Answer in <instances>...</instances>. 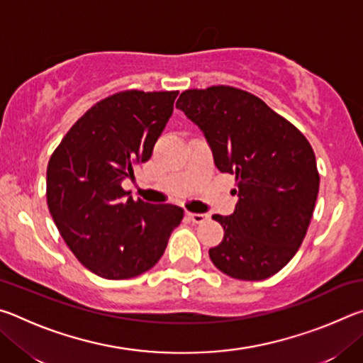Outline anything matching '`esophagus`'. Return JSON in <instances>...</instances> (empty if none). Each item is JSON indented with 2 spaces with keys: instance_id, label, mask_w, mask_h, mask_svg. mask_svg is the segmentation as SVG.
Wrapping results in <instances>:
<instances>
[{
  "instance_id": "obj_1",
  "label": "esophagus",
  "mask_w": 363,
  "mask_h": 363,
  "mask_svg": "<svg viewBox=\"0 0 363 363\" xmlns=\"http://www.w3.org/2000/svg\"><path fill=\"white\" fill-rule=\"evenodd\" d=\"M187 218L192 220L194 224H203L208 219L206 214H201V213H187Z\"/></svg>"
}]
</instances>
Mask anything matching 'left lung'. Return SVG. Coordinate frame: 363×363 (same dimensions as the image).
Masks as SVG:
<instances>
[{
    "label": "left lung",
    "mask_w": 363,
    "mask_h": 363,
    "mask_svg": "<svg viewBox=\"0 0 363 363\" xmlns=\"http://www.w3.org/2000/svg\"><path fill=\"white\" fill-rule=\"evenodd\" d=\"M176 107L203 133L220 173L237 177L235 210L213 216L224 227L213 264L232 279L272 277L311 224L320 182L311 144L261 99L230 86L184 91Z\"/></svg>",
    "instance_id": "8db88e82"
}]
</instances>
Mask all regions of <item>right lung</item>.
Instances as JSON below:
<instances>
[{"label": "right lung", "mask_w": 363, "mask_h": 363, "mask_svg": "<svg viewBox=\"0 0 363 363\" xmlns=\"http://www.w3.org/2000/svg\"><path fill=\"white\" fill-rule=\"evenodd\" d=\"M177 94L125 91L97 102L49 160V213L77 259L102 279L152 269L184 218L179 206L134 201L121 187L152 157Z\"/></svg>", "instance_id": "obj_1"}]
</instances>
